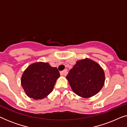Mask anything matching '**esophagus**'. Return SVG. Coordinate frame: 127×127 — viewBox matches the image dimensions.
I'll return each instance as SVG.
<instances>
[{
    "label": "esophagus",
    "instance_id": "esophagus-1",
    "mask_svg": "<svg viewBox=\"0 0 127 127\" xmlns=\"http://www.w3.org/2000/svg\"><path fill=\"white\" fill-rule=\"evenodd\" d=\"M60 74L62 76H66V74H67V70H66V69H65L64 70L60 72Z\"/></svg>",
    "mask_w": 127,
    "mask_h": 127
}]
</instances>
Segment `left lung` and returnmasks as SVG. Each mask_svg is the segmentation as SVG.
I'll return each instance as SVG.
<instances>
[{"label": "left lung", "instance_id": "8db88e82", "mask_svg": "<svg viewBox=\"0 0 127 127\" xmlns=\"http://www.w3.org/2000/svg\"><path fill=\"white\" fill-rule=\"evenodd\" d=\"M76 94L89 98L96 94L105 83V73L99 65L89 59L78 61L66 76Z\"/></svg>", "mask_w": 127, "mask_h": 127}]
</instances>
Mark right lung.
Segmentation results:
<instances>
[{"mask_svg":"<svg viewBox=\"0 0 127 127\" xmlns=\"http://www.w3.org/2000/svg\"><path fill=\"white\" fill-rule=\"evenodd\" d=\"M60 76L57 67H51L48 63L37 62L24 71L21 85L29 98L41 99L51 93Z\"/></svg>","mask_w":127,"mask_h":127,"instance_id":"right-lung-1","label":"right lung"}]
</instances>
